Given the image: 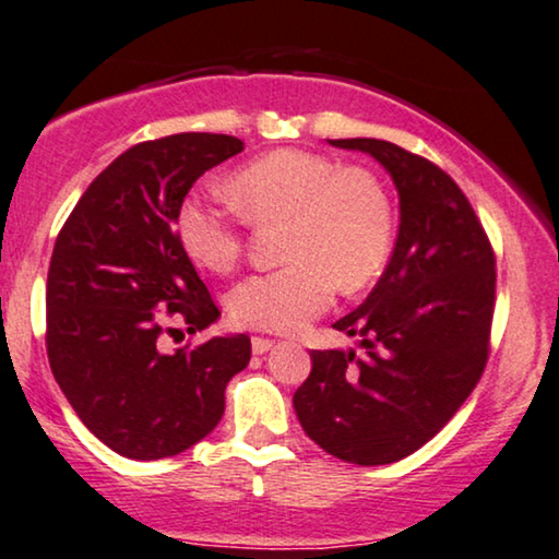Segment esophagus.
Masks as SVG:
<instances>
[{
  "label": "esophagus",
  "mask_w": 559,
  "mask_h": 559,
  "mask_svg": "<svg viewBox=\"0 0 559 559\" xmlns=\"http://www.w3.org/2000/svg\"><path fill=\"white\" fill-rule=\"evenodd\" d=\"M250 344H253V352L255 355H265V352H271L273 349V340H265V336H253V340H250Z\"/></svg>",
  "instance_id": "34e87169"
}]
</instances>
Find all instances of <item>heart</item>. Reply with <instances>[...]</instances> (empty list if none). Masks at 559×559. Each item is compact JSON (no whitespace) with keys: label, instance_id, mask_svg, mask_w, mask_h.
<instances>
[{"label":"heart","instance_id":"heart-1","mask_svg":"<svg viewBox=\"0 0 559 559\" xmlns=\"http://www.w3.org/2000/svg\"><path fill=\"white\" fill-rule=\"evenodd\" d=\"M223 200L187 198L177 238L204 271L227 273L246 248V225H283L286 265L250 276L230 294V317L261 332H296L324 313L340 286L365 288L384 269L392 207L380 179L332 156L276 148L242 164Z\"/></svg>","mask_w":559,"mask_h":559}]
</instances>
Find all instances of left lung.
<instances>
[{"label": "left lung", "instance_id": "obj_1", "mask_svg": "<svg viewBox=\"0 0 559 559\" xmlns=\"http://www.w3.org/2000/svg\"><path fill=\"white\" fill-rule=\"evenodd\" d=\"M329 144L382 164L400 198V227L372 294L334 324L359 336L365 355L311 352L294 407L326 453L384 466L426 445L481 380L497 261L466 194L433 162L380 139Z\"/></svg>", "mask_w": 559, "mask_h": 559}]
</instances>
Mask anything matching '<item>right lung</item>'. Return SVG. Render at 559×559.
I'll return each instance as SVG.
<instances>
[{
  "mask_svg": "<svg viewBox=\"0 0 559 559\" xmlns=\"http://www.w3.org/2000/svg\"><path fill=\"white\" fill-rule=\"evenodd\" d=\"M240 152V139L194 131L131 146L93 179L55 240L47 359L83 426L126 459L200 443L250 361L246 334L159 349L167 319L190 334L219 319L175 225L192 185Z\"/></svg>",
  "mask_w": 559,
  "mask_h": 559,
  "instance_id": "add662e5",
  "label": "right lung"
}]
</instances>
